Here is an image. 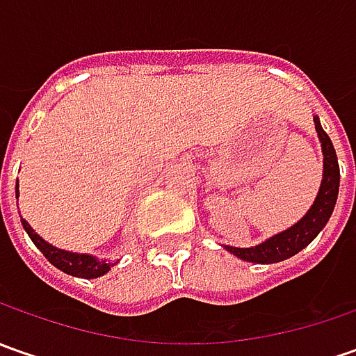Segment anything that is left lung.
Wrapping results in <instances>:
<instances>
[{"mask_svg": "<svg viewBox=\"0 0 356 356\" xmlns=\"http://www.w3.org/2000/svg\"><path fill=\"white\" fill-rule=\"evenodd\" d=\"M315 129L319 134L323 156H325L323 158V162H325L323 182L319 194L315 198V204L293 227L281 232L255 248H229L226 245L227 252L238 255L239 259L252 261V264H275V261H283L287 257H293L295 253L307 248L309 243L317 238V234L325 227V224L329 222L333 208H335L337 194H339V162H337L333 143L327 136V132L321 129V122L317 117H315Z\"/></svg>", "mask_w": 356, "mask_h": 356, "instance_id": "1", "label": "left lung"}]
</instances>
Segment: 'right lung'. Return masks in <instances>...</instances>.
<instances>
[{
    "mask_svg": "<svg viewBox=\"0 0 356 356\" xmlns=\"http://www.w3.org/2000/svg\"><path fill=\"white\" fill-rule=\"evenodd\" d=\"M21 224L25 227V232L29 234L31 241L47 257V261H51L53 266L57 267V269H61V271H65V273L75 275V277H83V280H92V277H101V275H104L111 269V264L99 261L92 255H79V253H71L65 252V250L53 248L45 239L39 238L25 220H21Z\"/></svg>",
    "mask_w": 356,
    "mask_h": 356,
    "instance_id": "1",
    "label": "right lung"
}]
</instances>
